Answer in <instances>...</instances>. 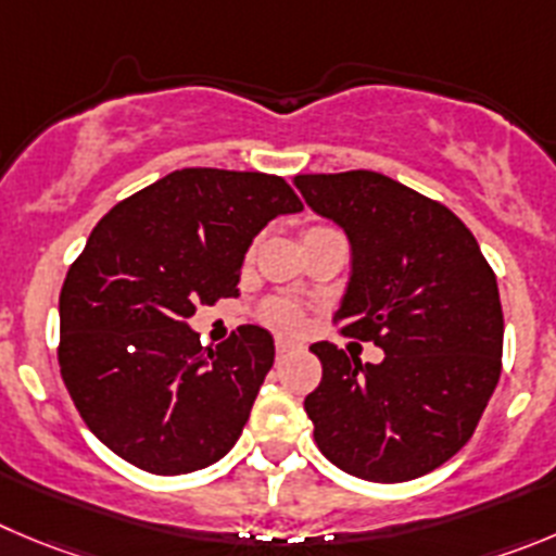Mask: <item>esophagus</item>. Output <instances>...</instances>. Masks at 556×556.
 <instances>
[{"mask_svg":"<svg viewBox=\"0 0 556 556\" xmlns=\"http://www.w3.org/2000/svg\"><path fill=\"white\" fill-rule=\"evenodd\" d=\"M274 345H277V354H288V351L299 349V342L290 340V337H277V340H274Z\"/></svg>","mask_w":556,"mask_h":556,"instance_id":"obj_1","label":"esophagus"}]
</instances>
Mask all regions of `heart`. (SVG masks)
I'll return each mask as SVG.
<instances>
[{
	"label": "heart",
	"instance_id": "b5f03b06",
	"mask_svg": "<svg viewBox=\"0 0 556 556\" xmlns=\"http://www.w3.org/2000/svg\"><path fill=\"white\" fill-rule=\"evenodd\" d=\"M266 315H268V320H274V324H279V326H299V320H302L299 307H293V304H288V302L268 304Z\"/></svg>",
	"mask_w": 556,
	"mask_h": 556
}]
</instances>
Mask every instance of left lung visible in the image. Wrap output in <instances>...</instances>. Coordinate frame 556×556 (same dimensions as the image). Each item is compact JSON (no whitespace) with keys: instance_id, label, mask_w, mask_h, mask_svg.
<instances>
[{"instance_id":"obj_1","label":"left lung","mask_w":556,"mask_h":556,"mask_svg":"<svg viewBox=\"0 0 556 556\" xmlns=\"http://www.w3.org/2000/svg\"><path fill=\"white\" fill-rule=\"evenodd\" d=\"M315 214L345 230L351 279L334 324L372 340L381 365L315 342L304 397L320 453L370 482H406L471 439L502 372L500 288L477 238L442 202L381 173L295 175Z\"/></svg>"}]
</instances>
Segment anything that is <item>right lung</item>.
<instances>
[{
	"label": "right lung",
	"instance_id": "right-lung-1",
	"mask_svg": "<svg viewBox=\"0 0 556 556\" xmlns=\"http://www.w3.org/2000/svg\"><path fill=\"white\" fill-rule=\"evenodd\" d=\"M302 200L277 175L175 169L96 225L60 293V372L87 428L150 475L230 453L274 365V337L238 326L202 349L197 304L238 295L243 254Z\"/></svg>",
	"mask_w": 556,
	"mask_h": 556
}]
</instances>
